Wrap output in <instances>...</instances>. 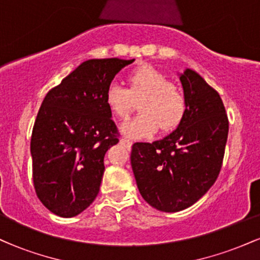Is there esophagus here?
Masks as SVG:
<instances>
[{"mask_svg": "<svg viewBox=\"0 0 260 260\" xmlns=\"http://www.w3.org/2000/svg\"><path fill=\"white\" fill-rule=\"evenodd\" d=\"M121 144L126 145L127 148H131V147H132L133 142H132V140H131V139H128V138H122V139H121Z\"/></svg>", "mask_w": 260, "mask_h": 260, "instance_id": "obj_1", "label": "esophagus"}]
</instances>
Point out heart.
<instances>
[{
	"label": "heart",
	"mask_w": 260,
	"mask_h": 260,
	"mask_svg": "<svg viewBox=\"0 0 260 260\" xmlns=\"http://www.w3.org/2000/svg\"><path fill=\"white\" fill-rule=\"evenodd\" d=\"M127 89L111 84L105 91V105L118 120L124 121L139 103L138 117L122 126L131 138H148L160 131L168 134L181 126L187 113L184 92L151 64H140L127 74Z\"/></svg>",
	"instance_id": "1"
}]
</instances>
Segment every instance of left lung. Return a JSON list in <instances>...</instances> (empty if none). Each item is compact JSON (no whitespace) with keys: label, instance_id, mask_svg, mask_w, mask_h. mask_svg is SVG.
<instances>
[{"label":"left lung","instance_id":"8db88e82","mask_svg":"<svg viewBox=\"0 0 260 260\" xmlns=\"http://www.w3.org/2000/svg\"><path fill=\"white\" fill-rule=\"evenodd\" d=\"M187 113L177 129L154 143H134L131 164L144 201L165 213L183 210L215 183L229 118L221 98L196 71L180 76Z\"/></svg>","mask_w":260,"mask_h":260}]
</instances>
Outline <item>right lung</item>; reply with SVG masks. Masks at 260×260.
I'll return each instance as SVG.
<instances>
[{"label": "right lung", "mask_w": 260, "mask_h": 260, "mask_svg": "<svg viewBox=\"0 0 260 260\" xmlns=\"http://www.w3.org/2000/svg\"><path fill=\"white\" fill-rule=\"evenodd\" d=\"M133 61L88 59L45 96L31 133L32 182L38 198L56 215H78L99 194L104 156L120 138L105 91Z\"/></svg>", "instance_id": "add662e5"}]
</instances>
